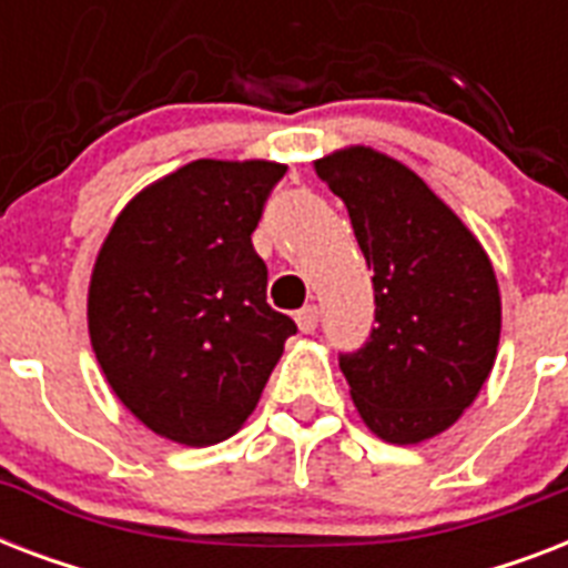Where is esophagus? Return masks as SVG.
I'll use <instances>...</instances> for the list:
<instances>
[{"label":"esophagus","instance_id":"1","mask_svg":"<svg viewBox=\"0 0 568 568\" xmlns=\"http://www.w3.org/2000/svg\"><path fill=\"white\" fill-rule=\"evenodd\" d=\"M318 318H321L318 306H303V310L294 315V321H297L301 333H315V327H318Z\"/></svg>","mask_w":568,"mask_h":568}]
</instances>
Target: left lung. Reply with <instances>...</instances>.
Segmentation results:
<instances>
[{
  "label": "left lung",
  "mask_w": 568,
  "mask_h": 568,
  "mask_svg": "<svg viewBox=\"0 0 568 568\" xmlns=\"http://www.w3.org/2000/svg\"><path fill=\"white\" fill-rule=\"evenodd\" d=\"M342 196L374 271L372 336L338 354L351 397L379 439L415 445L448 430L484 388L501 336L493 262L424 180L372 146L315 162Z\"/></svg>",
  "instance_id": "1"
}]
</instances>
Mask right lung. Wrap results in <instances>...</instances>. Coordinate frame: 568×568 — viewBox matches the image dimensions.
Returning a JSON list of instances; mask_svg holds the SVG:
<instances>
[{
  "mask_svg": "<svg viewBox=\"0 0 568 568\" xmlns=\"http://www.w3.org/2000/svg\"><path fill=\"white\" fill-rule=\"evenodd\" d=\"M276 162L196 159L120 212L91 274L88 329L102 374L138 422L180 445H214L256 409L288 315L267 306L253 230Z\"/></svg>",
  "mask_w": 568,
  "mask_h": 568,
  "instance_id": "1",
  "label": "right lung"
}]
</instances>
